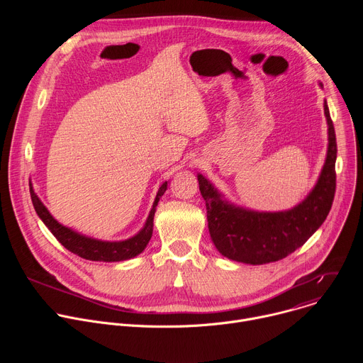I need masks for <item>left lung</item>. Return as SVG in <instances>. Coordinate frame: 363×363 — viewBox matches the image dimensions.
<instances>
[{"label": "left lung", "instance_id": "8db88e82", "mask_svg": "<svg viewBox=\"0 0 363 363\" xmlns=\"http://www.w3.org/2000/svg\"><path fill=\"white\" fill-rule=\"evenodd\" d=\"M323 108L329 126L326 162L312 192L294 208L280 213H258L235 206L223 199L213 184L198 174L210 235L224 257L252 266L279 262L301 247L325 223L336 191L337 146L326 100Z\"/></svg>", "mask_w": 363, "mask_h": 363}]
</instances>
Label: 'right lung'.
I'll list each match as a JSON object with an SVG mask.
<instances>
[{"label":"right lung","mask_w":363,"mask_h":363,"mask_svg":"<svg viewBox=\"0 0 363 363\" xmlns=\"http://www.w3.org/2000/svg\"><path fill=\"white\" fill-rule=\"evenodd\" d=\"M167 186H168V182H164L161 185V188L157 194V198H155V201H153L152 210L147 216V220H146L143 228L132 238H128L123 241H101V240L82 235V234L62 225L60 223H57L53 218V216L48 213V210L40 201V198L35 195L31 184H30V195H31V201H33L37 216L41 218V221L45 224V227L51 231V234H53L59 240V242L62 245H65L73 254H76L82 258H86V260L112 263V262L128 260V258L136 257L138 254H140L145 250V247L147 245V242L152 237L153 216H155V211H157V205L160 202V198L167 191Z\"/></svg>","instance_id":"add662e5"}]
</instances>
